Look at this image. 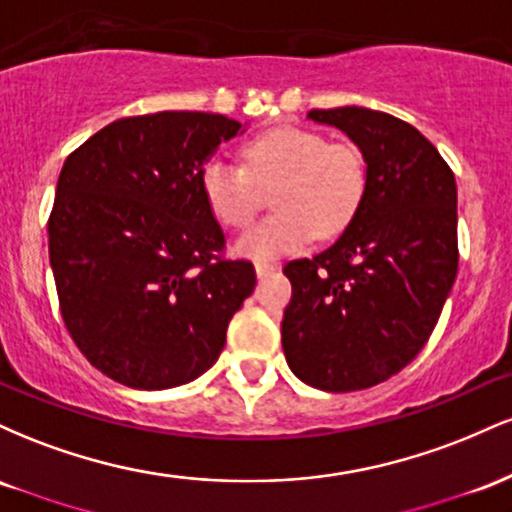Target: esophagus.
Masks as SVG:
<instances>
[{
    "label": "esophagus",
    "mask_w": 512,
    "mask_h": 512,
    "mask_svg": "<svg viewBox=\"0 0 512 512\" xmlns=\"http://www.w3.org/2000/svg\"><path fill=\"white\" fill-rule=\"evenodd\" d=\"M255 272H257V276H269L272 272H276V264H272V262H257L255 264Z\"/></svg>",
    "instance_id": "1"
}]
</instances>
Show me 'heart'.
Returning <instances> with one entry per match:
<instances>
[{
  "label": "heart",
  "mask_w": 512,
  "mask_h": 512,
  "mask_svg": "<svg viewBox=\"0 0 512 512\" xmlns=\"http://www.w3.org/2000/svg\"><path fill=\"white\" fill-rule=\"evenodd\" d=\"M243 161L214 156L202 168L211 214L228 228H245L272 192L274 214L252 226L236 252L272 260L303 248L310 238H332L349 226L366 195L368 170L351 144H330L308 127L281 125L243 146Z\"/></svg>",
  "instance_id": "heart-1"
}]
</instances>
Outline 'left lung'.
I'll list each match as a JSON object with an SVG mask.
<instances>
[{"instance_id": "8db88e82", "label": "left lung", "mask_w": 512, "mask_h": 512, "mask_svg": "<svg viewBox=\"0 0 512 512\" xmlns=\"http://www.w3.org/2000/svg\"><path fill=\"white\" fill-rule=\"evenodd\" d=\"M361 149V207L332 248L291 260L281 346L303 383L366 390L424 349L457 274L455 175L419 129L380 110H310Z\"/></svg>"}]
</instances>
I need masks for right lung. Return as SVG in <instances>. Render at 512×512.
<instances>
[{
    "label": "right lung",
    "instance_id": "obj_1",
    "mask_svg": "<svg viewBox=\"0 0 512 512\" xmlns=\"http://www.w3.org/2000/svg\"><path fill=\"white\" fill-rule=\"evenodd\" d=\"M240 122L166 110L122 117L64 161L48 236L60 313L93 368L134 390L199 378L255 289L202 192Z\"/></svg>",
    "mask_w": 512,
    "mask_h": 512
}]
</instances>
